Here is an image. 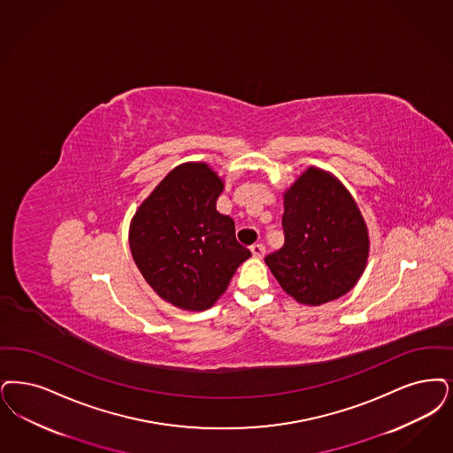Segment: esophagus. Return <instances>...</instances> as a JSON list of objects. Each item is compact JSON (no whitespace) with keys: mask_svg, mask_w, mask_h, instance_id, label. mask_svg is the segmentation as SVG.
Wrapping results in <instances>:
<instances>
[{"mask_svg":"<svg viewBox=\"0 0 453 453\" xmlns=\"http://www.w3.org/2000/svg\"><path fill=\"white\" fill-rule=\"evenodd\" d=\"M265 246L263 244H254L251 246V254H253V257H257V259H261L263 256H265Z\"/></svg>","mask_w":453,"mask_h":453,"instance_id":"obj_1","label":"esophagus"}]
</instances>
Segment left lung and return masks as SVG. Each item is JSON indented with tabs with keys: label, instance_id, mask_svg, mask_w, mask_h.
<instances>
[{
	"label": "left lung",
	"instance_id": "8db88e82",
	"mask_svg": "<svg viewBox=\"0 0 453 453\" xmlns=\"http://www.w3.org/2000/svg\"><path fill=\"white\" fill-rule=\"evenodd\" d=\"M285 244L265 257L280 287L302 305L344 296L369 257V231L344 183L308 166L283 194Z\"/></svg>",
	"mask_w": 453,
	"mask_h": 453
}]
</instances>
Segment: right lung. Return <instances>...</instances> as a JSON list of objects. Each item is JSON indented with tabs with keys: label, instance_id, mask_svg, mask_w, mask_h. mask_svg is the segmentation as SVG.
<instances>
[{
	"label": "right lung",
	"instance_id": "obj_1",
	"mask_svg": "<svg viewBox=\"0 0 453 453\" xmlns=\"http://www.w3.org/2000/svg\"><path fill=\"white\" fill-rule=\"evenodd\" d=\"M222 190L224 180L207 163H181L129 222V250L138 270L173 307H212L251 256L235 241L234 220L216 209Z\"/></svg>",
	"mask_w": 453,
	"mask_h": 453
}]
</instances>
